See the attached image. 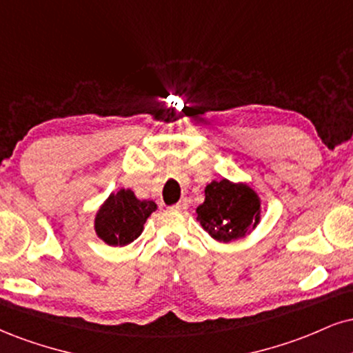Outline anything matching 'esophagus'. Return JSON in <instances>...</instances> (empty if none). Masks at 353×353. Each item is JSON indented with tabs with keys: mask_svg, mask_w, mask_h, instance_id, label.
I'll return each instance as SVG.
<instances>
[{
	"mask_svg": "<svg viewBox=\"0 0 353 353\" xmlns=\"http://www.w3.org/2000/svg\"><path fill=\"white\" fill-rule=\"evenodd\" d=\"M188 207H189V201L184 197V199H181V201L177 202V203H174L172 209H176V210H185V209H188Z\"/></svg>",
	"mask_w": 353,
	"mask_h": 353,
	"instance_id": "34e87169",
	"label": "esophagus"
}]
</instances>
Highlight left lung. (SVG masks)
Segmentation results:
<instances>
[{
    "label": "left lung",
    "instance_id": "1",
    "mask_svg": "<svg viewBox=\"0 0 353 353\" xmlns=\"http://www.w3.org/2000/svg\"><path fill=\"white\" fill-rule=\"evenodd\" d=\"M197 220L215 240H236L260 222V199L248 185L214 181L205 188V201L197 207Z\"/></svg>",
    "mask_w": 353,
    "mask_h": 353
}]
</instances>
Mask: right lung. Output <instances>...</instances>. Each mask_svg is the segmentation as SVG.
<instances>
[{
	"instance_id": "obj_1",
	"label": "right lung",
	"mask_w": 353,
	"mask_h": 353,
	"mask_svg": "<svg viewBox=\"0 0 353 353\" xmlns=\"http://www.w3.org/2000/svg\"><path fill=\"white\" fill-rule=\"evenodd\" d=\"M158 209L152 201H139L133 190L121 189L112 194L100 207L95 230L105 243L125 246L138 239L146 219Z\"/></svg>"
}]
</instances>
